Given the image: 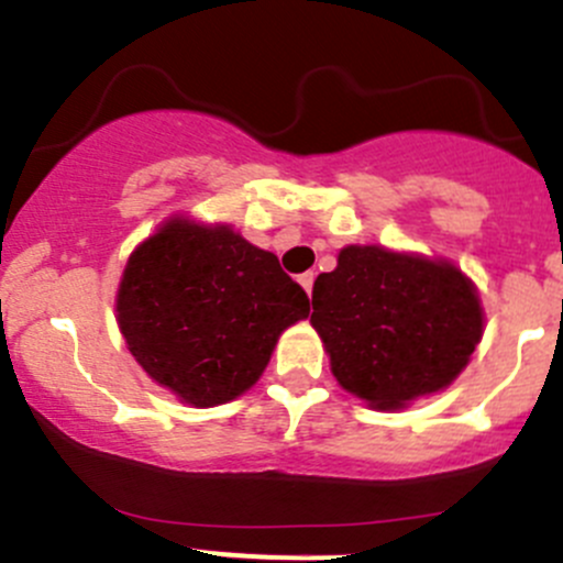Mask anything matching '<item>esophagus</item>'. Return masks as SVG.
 <instances>
[{"instance_id": "obj_1", "label": "esophagus", "mask_w": 563, "mask_h": 563, "mask_svg": "<svg viewBox=\"0 0 563 563\" xmlns=\"http://www.w3.org/2000/svg\"><path fill=\"white\" fill-rule=\"evenodd\" d=\"M298 282H300V287L311 295V287H314V274H300Z\"/></svg>"}]
</instances>
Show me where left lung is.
Returning <instances> with one entry per match:
<instances>
[{
  "instance_id": "obj_1",
  "label": "left lung",
  "mask_w": 563,
  "mask_h": 563,
  "mask_svg": "<svg viewBox=\"0 0 563 563\" xmlns=\"http://www.w3.org/2000/svg\"><path fill=\"white\" fill-rule=\"evenodd\" d=\"M311 303L335 382L382 411L453 385L485 330L477 287L455 263L376 243L341 249Z\"/></svg>"
}]
</instances>
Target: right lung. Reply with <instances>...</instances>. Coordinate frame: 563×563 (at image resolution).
Segmentation results:
<instances>
[{
  "instance_id": "1",
  "label": "right lung",
  "mask_w": 563,
  "mask_h": 563,
  "mask_svg": "<svg viewBox=\"0 0 563 563\" xmlns=\"http://www.w3.org/2000/svg\"><path fill=\"white\" fill-rule=\"evenodd\" d=\"M309 317V295L276 254L230 224L170 217L137 243L115 292L132 357L178 401L206 409L243 396L279 335Z\"/></svg>"
}]
</instances>
